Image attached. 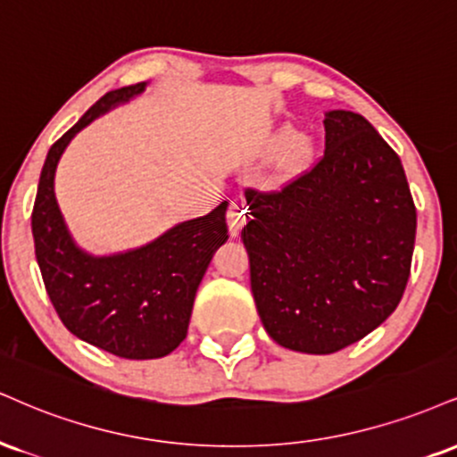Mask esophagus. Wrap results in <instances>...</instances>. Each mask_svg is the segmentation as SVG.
I'll list each match as a JSON object with an SVG mask.
<instances>
[{
  "instance_id": "obj_1",
  "label": "esophagus",
  "mask_w": 457,
  "mask_h": 457,
  "mask_svg": "<svg viewBox=\"0 0 457 457\" xmlns=\"http://www.w3.org/2000/svg\"><path fill=\"white\" fill-rule=\"evenodd\" d=\"M246 217H249V211H246V202L243 197H238V200L232 202V206H229L228 211V225H229V234L236 236L243 229V225L246 223Z\"/></svg>"
}]
</instances>
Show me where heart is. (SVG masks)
<instances>
[{
	"mask_svg": "<svg viewBox=\"0 0 457 457\" xmlns=\"http://www.w3.org/2000/svg\"><path fill=\"white\" fill-rule=\"evenodd\" d=\"M274 146L287 148L285 151V166L287 168H300L306 159L311 157L312 145L306 136H298L294 128H283L274 138Z\"/></svg>",
	"mask_w": 457,
	"mask_h": 457,
	"instance_id": "heart-1",
	"label": "heart"
}]
</instances>
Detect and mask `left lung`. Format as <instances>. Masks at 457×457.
Wrapping results in <instances>:
<instances>
[{
  "mask_svg": "<svg viewBox=\"0 0 457 457\" xmlns=\"http://www.w3.org/2000/svg\"><path fill=\"white\" fill-rule=\"evenodd\" d=\"M326 151L278 191H246L251 291L272 340L328 355L403 300L417 211L394 148L361 114L329 110Z\"/></svg>",
  "mask_w": 457,
  "mask_h": 457,
  "instance_id": "1",
  "label": "left lung"
}]
</instances>
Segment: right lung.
Instances as JSON below:
<instances>
[{"label": "right lung", "mask_w": 457, "mask_h": 457, "mask_svg": "<svg viewBox=\"0 0 457 457\" xmlns=\"http://www.w3.org/2000/svg\"><path fill=\"white\" fill-rule=\"evenodd\" d=\"M146 82L108 91L48 151L31 212L36 260L44 287L74 337L125 360H155L187 337L195 291L212 253L228 240L221 202L204 217L183 221L140 249L96 257L79 249L54 197V170L70 140Z\"/></svg>", "instance_id": "right-lung-1"}]
</instances>
